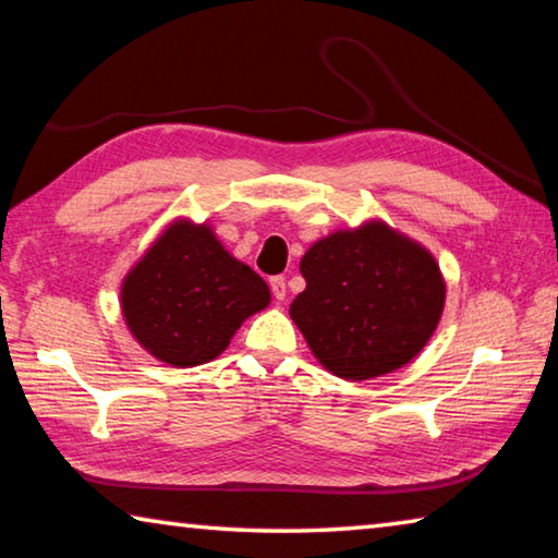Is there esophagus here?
<instances>
[{"label": "esophagus", "mask_w": 558, "mask_h": 558, "mask_svg": "<svg viewBox=\"0 0 558 558\" xmlns=\"http://www.w3.org/2000/svg\"><path fill=\"white\" fill-rule=\"evenodd\" d=\"M270 290H272V298L276 300H286V278L282 276H272L270 278Z\"/></svg>", "instance_id": "obj_1"}]
</instances>
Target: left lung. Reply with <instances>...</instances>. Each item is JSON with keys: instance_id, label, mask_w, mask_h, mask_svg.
I'll use <instances>...</instances> for the list:
<instances>
[{"instance_id": "obj_1", "label": "left lung", "mask_w": 558, "mask_h": 558, "mask_svg": "<svg viewBox=\"0 0 558 558\" xmlns=\"http://www.w3.org/2000/svg\"><path fill=\"white\" fill-rule=\"evenodd\" d=\"M307 288L290 317L317 362L364 381L401 369L428 344L446 305L436 258L384 221L335 231L300 260Z\"/></svg>"}]
</instances>
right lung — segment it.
Returning a JSON list of instances; mask_svg holds the SVG:
<instances>
[{
  "mask_svg": "<svg viewBox=\"0 0 558 558\" xmlns=\"http://www.w3.org/2000/svg\"><path fill=\"white\" fill-rule=\"evenodd\" d=\"M270 290L235 260L211 226L179 219L122 280L132 337L169 366H199L229 347L245 317L268 307Z\"/></svg>",
  "mask_w": 558,
  "mask_h": 558,
  "instance_id": "obj_1",
  "label": "right lung"
}]
</instances>
